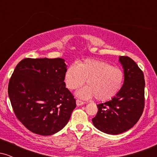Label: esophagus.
Here are the masks:
<instances>
[{"label":"esophagus","mask_w":157,"mask_h":157,"mask_svg":"<svg viewBox=\"0 0 157 157\" xmlns=\"http://www.w3.org/2000/svg\"><path fill=\"white\" fill-rule=\"evenodd\" d=\"M84 103H85V102L83 101H81V100H76V104H77V106L82 105Z\"/></svg>","instance_id":"34e87169"}]
</instances>
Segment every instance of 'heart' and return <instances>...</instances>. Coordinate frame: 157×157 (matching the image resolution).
<instances>
[{"label":"heart","mask_w":157,"mask_h":157,"mask_svg":"<svg viewBox=\"0 0 157 157\" xmlns=\"http://www.w3.org/2000/svg\"><path fill=\"white\" fill-rule=\"evenodd\" d=\"M124 74L120 68L101 60L87 59L76 66L70 65L64 75L66 87L75 90L86 80V85L77 91L76 95L81 99L94 96L99 101H107L117 94L123 84Z\"/></svg>","instance_id":"1"}]
</instances>
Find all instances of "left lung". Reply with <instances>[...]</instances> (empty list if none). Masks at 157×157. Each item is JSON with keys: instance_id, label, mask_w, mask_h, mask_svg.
<instances>
[{"instance_id": "obj_1", "label": "left lung", "mask_w": 157, "mask_h": 157, "mask_svg": "<svg viewBox=\"0 0 157 157\" xmlns=\"http://www.w3.org/2000/svg\"><path fill=\"white\" fill-rule=\"evenodd\" d=\"M124 82L111 100L98 104L92 119L94 125L108 134H120L129 130L140 120L145 105V79L142 70L128 57L120 56Z\"/></svg>"}]
</instances>
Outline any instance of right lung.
<instances>
[{
    "mask_svg": "<svg viewBox=\"0 0 157 157\" xmlns=\"http://www.w3.org/2000/svg\"><path fill=\"white\" fill-rule=\"evenodd\" d=\"M62 58H25L11 77L8 94L16 117L35 134L49 136L65 127L76 108L66 88Z\"/></svg>",
    "mask_w": 157,
    "mask_h": 157,
    "instance_id": "add662e5",
    "label": "right lung"
}]
</instances>
